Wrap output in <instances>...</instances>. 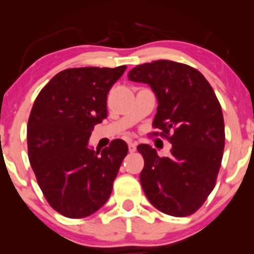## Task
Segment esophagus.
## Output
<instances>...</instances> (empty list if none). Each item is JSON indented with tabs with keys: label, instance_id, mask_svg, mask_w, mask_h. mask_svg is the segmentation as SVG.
<instances>
[{
	"label": "esophagus",
	"instance_id": "1",
	"mask_svg": "<svg viewBox=\"0 0 254 254\" xmlns=\"http://www.w3.org/2000/svg\"><path fill=\"white\" fill-rule=\"evenodd\" d=\"M127 145H129L130 153H135V151H136V143H135V142H129Z\"/></svg>",
	"mask_w": 254,
	"mask_h": 254
}]
</instances>
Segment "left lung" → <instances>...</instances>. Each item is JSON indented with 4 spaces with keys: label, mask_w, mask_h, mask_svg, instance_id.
Masks as SVG:
<instances>
[{
    "label": "left lung",
    "mask_w": 254,
    "mask_h": 254,
    "mask_svg": "<svg viewBox=\"0 0 254 254\" xmlns=\"http://www.w3.org/2000/svg\"><path fill=\"white\" fill-rule=\"evenodd\" d=\"M155 93L153 125L168 137L170 157H160L149 144L137 150L144 159L142 189L160 211L183 217L202 206L216 182L224 149L221 105L210 83L186 64L159 60L136 65L127 74Z\"/></svg>",
    "instance_id": "obj_1"
}]
</instances>
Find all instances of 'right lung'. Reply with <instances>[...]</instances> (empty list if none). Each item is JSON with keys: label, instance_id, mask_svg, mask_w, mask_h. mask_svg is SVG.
<instances>
[{"label": "right lung", "instance_id": "add662e5", "mask_svg": "<svg viewBox=\"0 0 254 254\" xmlns=\"http://www.w3.org/2000/svg\"><path fill=\"white\" fill-rule=\"evenodd\" d=\"M125 69H65L34 101L27 125L28 159L46 200L63 216H89L110 198L127 144L115 139L100 153L88 141L94 125L107 117V94Z\"/></svg>", "mask_w": 254, "mask_h": 254}]
</instances>
